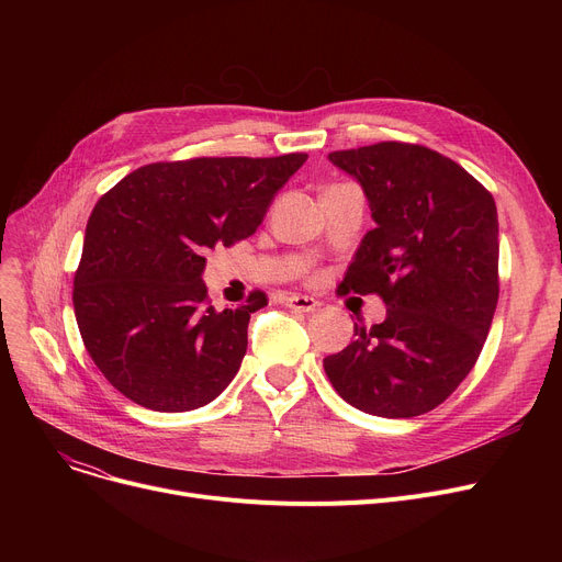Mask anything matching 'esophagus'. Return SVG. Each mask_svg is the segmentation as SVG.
Returning <instances> with one entry per match:
<instances>
[{"instance_id":"esophagus-1","label":"esophagus","mask_w":562,"mask_h":562,"mask_svg":"<svg viewBox=\"0 0 562 562\" xmlns=\"http://www.w3.org/2000/svg\"><path fill=\"white\" fill-rule=\"evenodd\" d=\"M282 303L296 312H314L318 307V301H314L310 296H284Z\"/></svg>"}]
</instances>
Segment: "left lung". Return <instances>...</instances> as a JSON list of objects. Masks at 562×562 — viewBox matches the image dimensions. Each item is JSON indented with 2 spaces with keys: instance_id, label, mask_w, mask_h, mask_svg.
I'll return each instance as SVG.
<instances>
[{
  "instance_id": "left-lung-1",
  "label": "left lung",
  "mask_w": 562,
  "mask_h": 562,
  "mask_svg": "<svg viewBox=\"0 0 562 562\" xmlns=\"http://www.w3.org/2000/svg\"><path fill=\"white\" fill-rule=\"evenodd\" d=\"M369 202L346 291L378 293L387 316L352 326L323 360L337 394L367 415L409 419L447 401L476 364L498 301V218L462 166L407 143L330 153Z\"/></svg>"
}]
</instances>
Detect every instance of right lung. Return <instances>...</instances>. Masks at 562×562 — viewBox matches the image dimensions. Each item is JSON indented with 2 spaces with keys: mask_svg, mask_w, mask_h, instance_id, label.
<instances>
[{
  "mask_svg": "<svg viewBox=\"0 0 562 562\" xmlns=\"http://www.w3.org/2000/svg\"><path fill=\"white\" fill-rule=\"evenodd\" d=\"M307 155L150 164L104 193L88 218L75 316L88 356L130 401L157 412L212 403L248 348L250 314L214 310L202 280L218 244L255 234Z\"/></svg>",
  "mask_w": 562,
  "mask_h": 562,
  "instance_id": "add662e5",
  "label": "right lung"
}]
</instances>
